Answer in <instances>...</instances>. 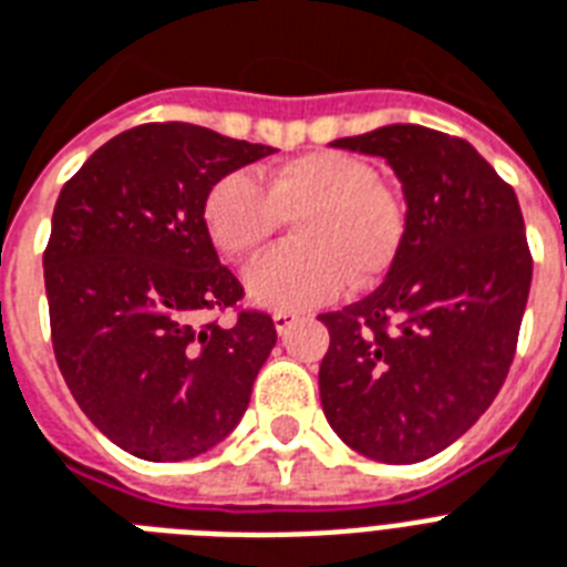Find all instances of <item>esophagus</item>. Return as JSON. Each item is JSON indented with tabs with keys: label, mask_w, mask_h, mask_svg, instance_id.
<instances>
[{
	"label": "esophagus",
	"mask_w": 567,
	"mask_h": 567,
	"mask_svg": "<svg viewBox=\"0 0 567 567\" xmlns=\"http://www.w3.org/2000/svg\"><path fill=\"white\" fill-rule=\"evenodd\" d=\"M293 323H297V315H291V311H276L274 315V327L279 336H285V332H288Z\"/></svg>",
	"instance_id": "1"
}]
</instances>
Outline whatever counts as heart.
Segmentation results:
<instances>
[{
    "label": "heart",
    "instance_id": "b5f03b06",
    "mask_svg": "<svg viewBox=\"0 0 567 567\" xmlns=\"http://www.w3.org/2000/svg\"><path fill=\"white\" fill-rule=\"evenodd\" d=\"M285 220L293 240L256 258L244 274L258 306L293 311L332 300L347 279L371 285L388 274L405 240V203L379 182L368 158L311 150L267 171L265 188L247 173H226L203 203L208 238L223 256L265 247Z\"/></svg>",
    "mask_w": 567,
    "mask_h": 567
}]
</instances>
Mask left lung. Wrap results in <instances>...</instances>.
I'll return each mask as SVG.
<instances>
[{"label": "left lung", "instance_id": "8db88e82", "mask_svg": "<svg viewBox=\"0 0 567 567\" xmlns=\"http://www.w3.org/2000/svg\"><path fill=\"white\" fill-rule=\"evenodd\" d=\"M403 182L405 240L385 282L320 320V403L362 456L409 465L480 421L509 373L533 282L518 196L462 137L412 123L332 141Z\"/></svg>", "mask_w": 567, "mask_h": 567}]
</instances>
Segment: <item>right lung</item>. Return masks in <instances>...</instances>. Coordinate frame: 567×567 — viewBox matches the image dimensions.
Segmentation results:
<instances>
[{
  "instance_id": "add662e5",
  "label": "right lung",
  "mask_w": 567,
  "mask_h": 567,
  "mask_svg": "<svg viewBox=\"0 0 567 567\" xmlns=\"http://www.w3.org/2000/svg\"><path fill=\"white\" fill-rule=\"evenodd\" d=\"M274 146L190 123L111 137L61 188L43 252L52 350L102 435L146 462L212 450L244 417L276 344L203 223L214 182ZM239 311L231 328L212 313Z\"/></svg>"
}]
</instances>
